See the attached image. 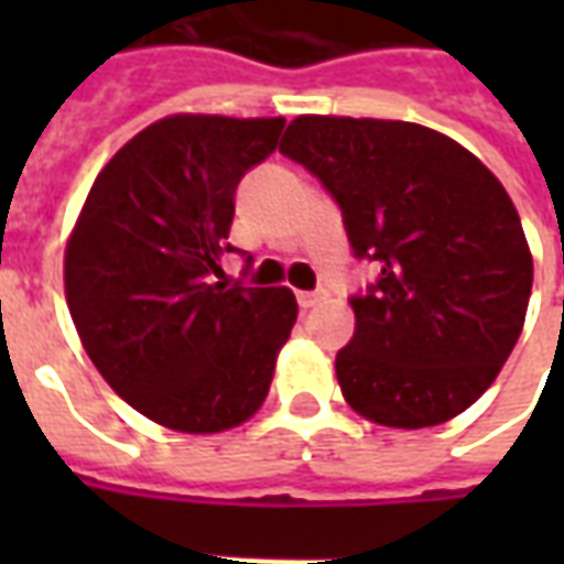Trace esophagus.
I'll use <instances>...</instances> for the list:
<instances>
[{
    "mask_svg": "<svg viewBox=\"0 0 564 564\" xmlns=\"http://www.w3.org/2000/svg\"><path fill=\"white\" fill-rule=\"evenodd\" d=\"M295 299H299V305L305 307H317L319 302H326V293L323 290H317V293H295Z\"/></svg>",
    "mask_w": 564,
    "mask_h": 564,
    "instance_id": "1",
    "label": "esophagus"
}]
</instances>
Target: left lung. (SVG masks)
Instances as JSON below:
<instances>
[{
  "label": "left lung",
  "mask_w": 564,
  "mask_h": 564,
  "mask_svg": "<svg viewBox=\"0 0 564 564\" xmlns=\"http://www.w3.org/2000/svg\"><path fill=\"white\" fill-rule=\"evenodd\" d=\"M281 153L317 174L356 257L380 265L350 299L354 341L335 356L347 404L390 429L471 408L508 362L532 295L508 189L459 141L404 120L302 115Z\"/></svg>",
  "instance_id": "1"
}]
</instances>
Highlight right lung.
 I'll return each instance as SVG.
<instances>
[{
  "label": "right lung",
  "mask_w": 564,
  "mask_h": 564,
  "mask_svg": "<svg viewBox=\"0 0 564 564\" xmlns=\"http://www.w3.org/2000/svg\"><path fill=\"white\" fill-rule=\"evenodd\" d=\"M283 123L162 117L105 162L68 235L63 281L84 350L123 402L174 432L247 423L293 332L286 286L210 281L232 250L235 186Z\"/></svg>",
  "instance_id": "right-lung-1"
}]
</instances>
